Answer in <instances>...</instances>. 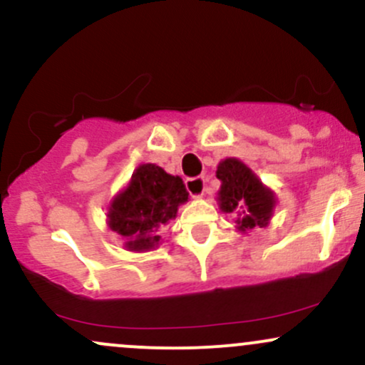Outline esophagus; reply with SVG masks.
Masks as SVG:
<instances>
[{
    "label": "esophagus",
    "mask_w": 365,
    "mask_h": 365,
    "mask_svg": "<svg viewBox=\"0 0 365 365\" xmlns=\"http://www.w3.org/2000/svg\"><path fill=\"white\" fill-rule=\"evenodd\" d=\"M186 187L193 198H202L205 193V178H191L186 181Z\"/></svg>",
    "instance_id": "esophagus-1"
}]
</instances>
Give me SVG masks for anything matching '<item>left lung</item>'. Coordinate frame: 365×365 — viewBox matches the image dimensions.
I'll return each mask as SVG.
<instances>
[{"label":"left lung","mask_w":365,"mask_h":365,"mask_svg":"<svg viewBox=\"0 0 365 365\" xmlns=\"http://www.w3.org/2000/svg\"><path fill=\"white\" fill-rule=\"evenodd\" d=\"M215 175L220 181L217 203L224 214L235 219L237 231L247 232L257 226H269L277 203L276 193L247 163L237 158H224L217 165Z\"/></svg>","instance_id":"1"}]
</instances>
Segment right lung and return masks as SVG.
Listing matches in <instances>:
<instances>
[{"mask_svg":"<svg viewBox=\"0 0 365 365\" xmlns=\"http://www.w3.org/2000/svg\"><path fill=\"white\" fill-rule=\"evenodd\" d=\"M187 195L179 175L167 174L155 163H141L110 202L106 224L122 236L125 250L150 252L160 245L158 231L175 219Z\"/></svg>","mask_w":365,"mask_h":365,"instance_id":"1","label":"right lung"}]
</instances>
